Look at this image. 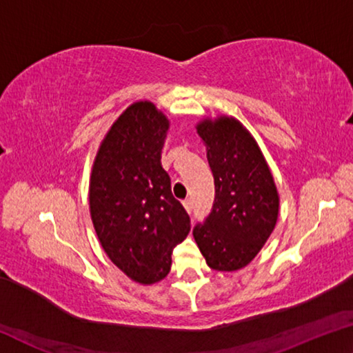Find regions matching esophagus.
Here are the masks:
<instances>
[{
    "label": "esophagus",
    "mask_w": 353,
    "mask_h": 353,
    "mask_svg": "<svg viewBox=\"0 0 353 353\" xmlns=\"http://www.w3.org/2000/svg\"><path fill=\"white\" fill-rule=\"evenodd\" d=\"M183 207H185V210L191 213V212H193V201H191V199L183 201Z\"/></svg>",
    "instance_id": "esophagus-1"
}]
</instances>
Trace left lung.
<instances>
[{"instance_id":"left-lung-1","label":"left lung","mask_w":353,"mask_h":353,"mask_svg":"<svg viewBox=\"0 0 353 353\" xmlns=\"http://www.w3.org/2000/svg\"><path fill=\"white\" fill-rule=\"evenodd\" d=\"M196 132L214 177V204L193 236L207 265L234 272L248 266L279 218V191L252 134L235 117L202 118Z\"/></svg>"}]
</instances>
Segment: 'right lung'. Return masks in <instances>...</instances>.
<instances>
[{
	"label": "right lung",
	"mask_w": 353,
	"mask_h": 353,
	"mask_svg": "<svg viewBox=\"0 0 353 353\" xmlns=\"http://www.w3.org/2000/svg\"><path fill=\"white\" fill-rule=\"evenodd\" d=\"M170 119L137 101L107 130L92 166L88 204L94 232L118 270L140 285L163 280L190 216L171 193L162 149Z\"/></svg>",
	"instance_id": "1"
}]
</instances>
